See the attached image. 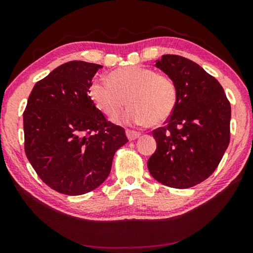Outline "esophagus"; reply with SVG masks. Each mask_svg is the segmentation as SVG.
I'll return each instance as SVG.
<instances>
[{
	"instance_id": "34e87169",
	"label": "esophagus",
	"mask_w": 253,
	"mask_h": 253,
	"mask_svg": "<svg viewBox=\"0 0 253 253\" xmlns=\"http://www.w3.org/2000/svg\"><path fill=\"white\" fill-rule=\"evenodd\" d=\"M126 135L128 137V139L129 140H134L136 138H138L140 136V132L139 131H135V130H130V129H127L126 130Z\"/></svg>"
}]
</instances>
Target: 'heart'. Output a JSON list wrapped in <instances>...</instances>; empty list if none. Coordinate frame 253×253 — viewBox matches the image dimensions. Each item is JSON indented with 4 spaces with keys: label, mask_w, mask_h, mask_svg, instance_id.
<instances>
[{
    "label": "heart",
    "mask_w": 253,
    "mask_h": 253,
    "mask_svg": "<svg viewBox=\"0 0 253 253\" xmlns=\"http://www.w3.org/2000/svg\"><path fill=\"white\" fill-rule=\"evenodd\" d=\"M89 95L106 116H118L130 105L122 121L156 126L170 117L176 107L178 89L172 77L152 68L127 67L111 72L109 80H93Z\"/></svg>",
    "instance_id": "b5f03b06"
}]
</instances>
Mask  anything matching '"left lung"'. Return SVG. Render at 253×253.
I'll use <instances>...</instances> for the list:
<instances>
[{
	"mask_svg": "<svg viewBox=\"0 0 253 253\" xmlns=\"http://www.w3.org/2000/svg\"><path fill=\"white\" fill-rule=\"evenodd\" d=\"M157 68L176 81V107L166 125L154 129L152 176L166 186L188 188L215 170L230 143L231 105L213 76L190 59L164 54Z\"/></svg>",
	"mask_w": 253,
	"mask_h": 253,
	"instance_id": "1",
	"label": "left lung"
}]
</instances>
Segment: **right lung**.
<instances>
[{
  "label": "right lung",
  "mask_w": 253,
  "mask_h": 253,
  "mask_svg": "<svg viewBox=\"0 0 253 253\" xmlns=\"http://www.w3.org/2000/svg\"><path fill=\"white\" fill-rule=\"evenodd\" d=\"M100 65L69 61L38 81L23 113L24 151L46 185L66 195L95 190L108 177L123 127L107 121L89 96Z\"/></svg>",
  "instance_id": "obj_1"
}]
</instances>
